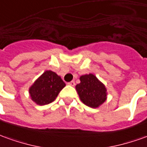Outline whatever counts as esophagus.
Here are the masks:
<instances>
[{
    "label": "esophagus",
    "mask_w": 147,
    "mask_h": 147,
    "mask_svg": "<svg viewBox=\"0 0 147 147\" xmlns=\"http://www.w3.org/2000/svg\"><path fill=\"white\" fill-rule=\"evenodd\" d=\"M67 84L68 85H70V86H72V87H74L75 85H76V84H75V81H71V82H69V83H67Z\"/></svg>",
    "instance_id": "34e87169"
}]
</instances>
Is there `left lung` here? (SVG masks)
Masks as SVG:
<instances>
[{
	"label": "left lung",
	"instance_id": "obj_1",
	"mask_svg": "<svg viewBox=\"0 0 147 147\" xmlns=\"http://www.w3.org/2000/svg\"><path fill=\"white\" fill-rule=\"evenodd\" d=\"M80 83L76 86L80 100L85 105L96 108L107 99V89L93 74L81 76Z\"/></svg>",
	"mask_w": 147,
	"mask_h": 147
}]
</instances>
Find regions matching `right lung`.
<instances>
[{"label":"right lung","instance_id":"right-lung-1","mask_svg":"<svg viewBox=\"0 0 147 147\" xmlns=\"http://www.w3.org/2000/svg\"><path fill=\"white\" fill-rule=\"evenodd\" d=\"M65 85L57 74L52 71H46L29 88L31 98L38 105L51 103Z\"/></svg>","mask_w":147,"mask_h":147}]
</instances>
